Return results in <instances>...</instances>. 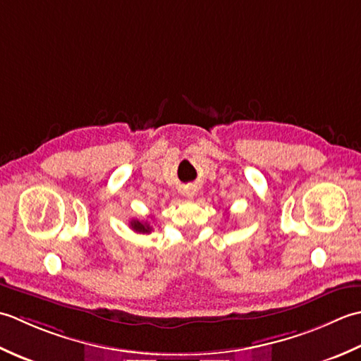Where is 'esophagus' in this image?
I'll use <instances>...</instances> for the list:
<instances>
[{
  "label": "esophagus",
  "mask_w": 361,
  "mask_h": 361,
  "mask_svg": "<svg viewBox=\"0 0 361 361\" xmlns=\"http://www.w3.org/2000/svg\"><path fill=\"white\" fill-rule=\"evenodd\" d=\"M183 195H185V196L188 197V200H191V197H193V196L196 195V191H195L193 188H191V190H187V191H185V193H183Z\"/></svg>",
  "instance_id": "34e87169"
}]
</instances>
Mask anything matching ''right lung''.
Instances as JSON below:
<instances>
[{
  "mask_svg": "<svg viewBox=\"0 0 361 361\" xmlns=\"http://www.w3.org/2000/svg\"><path fill=\"white\" fill-rule=\"evenodd\" d=\"M130 227L132 231H135L138 233H149L152 231V226L148 221H138V219H132Z\"/></svg>",
  "mask_w": 361,
  "mask_h": 361,
  "instance_id": "add662e5",
  "label": "right lung"
}]
</instances>
